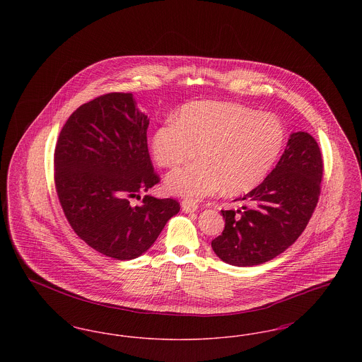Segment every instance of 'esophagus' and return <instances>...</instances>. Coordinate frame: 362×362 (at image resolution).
<instances>
[{"label":"esophagus","mask_w":362,"mask_h":362,"mask_svg":"<svg viewBox=\"0 0 362 362\" xmlns=\"http://www.w3.org/2000/svg\"><path fill=\"white\" fill-rule=\"evenodd\" d=\"M182 210L185 213H194L198 210V205L189 199H185V201H182Z\"/></svg>","instance_id":"1"}]
</instances>
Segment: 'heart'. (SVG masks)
Here are the masks:
<instances>
[{
	"label": "heart",
	"instance_id": "obj_1",
	"mask_svg": "<svg viewBox=\"0 0 362 362\" xmlns=\"http://www.w3.org/2000/svg\"><path fill=\"white\" fill-rule=\"evenodd\" d=\"M285 127L272 114H258L239 104L197 102L186 105L177 121L158 127L152 138L161 167L199 158L167 176V187L189 199L224 189L243 192L260 183L281 153Z\"/></svg>",
	"mask_w": 362,
	"mask_h": 362
}]
</instances>
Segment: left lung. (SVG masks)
I'll list each match as a JSON object with an SVG mask.
<instances>
[{
	"mask_svg": "<svg viewBox=\"0 0 362 362\" xmlns=\"http://www.w3.org/2000/svg\"><path fill=\"white\" fill-rule=\"evenodd\" d=\"M323 158L316 139L292 133L276 168L247 192L238 210H221L223 233L211 241L221 260L255 266L276 258L304 232L320 195Z\"/></svg>",
	"mask_w": 362,
	"mask_h": 362,
	"instance_id": "left-lung-1",
	"label": "left lung"
}]
</instances>
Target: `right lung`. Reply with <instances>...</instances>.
<instances>
[{
	"label": "right lung",
	"instance_id": "obj_1",
	"mask_svg": "<svg viewBox=\"0 0 362 362\" xmlns=\"http://www.w3.org/2000/svg\"><path fill=\"white\" fill-rule=\"evenodd\" d=\"M148 126L132 93L112 92L80 105L57 141L54 180L65 217L81 240L110 258L146 252L180 210L173 198L130 202L160 182Z\"/></svg>",
	"mask_w": 362,
	"mask_h": 362
}]
</instances>
